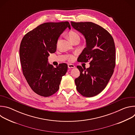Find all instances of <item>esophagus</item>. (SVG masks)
<instances>
[{
    "label": "esophagus",
    "mask_w": 135,
    "mask_h": 135,
    "mask_svg": "<svg viewBox=\"0 0 135 135\" xmlns=\"http://www.w3.org/2000/svg\"><path fill=\"white\" fill-rule=\"evenodd\" d=\"M68 67L69 68H75V66L73 64H69L68 65Z\"/></svg>",
    "instance_id": "34e87169"
}]
</instances>
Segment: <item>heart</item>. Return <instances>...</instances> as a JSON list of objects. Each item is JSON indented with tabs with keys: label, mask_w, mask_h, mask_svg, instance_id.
Segmentation results:
<instances>
[{
	"label": "heart",
	"mask_w": 135,
	"mask_h": 135,
	"mask_svg": "<svg viewBox=\"0 0 135 135\" xmlns=\"http://www.w3.org/2000/svg\"><path fill=\"white\" fill-rule=\"evenodd\" d=\"M68 38L70 39V40L73 42L74 43L75 41H80V35L76 31H74V30H71V31H69L68 33ZM60 41V38H59L58 40H57V43H58ZM74 59V56L73 55H69V57H68V59L69 60H71Z\"/></svg>",
	"instance_id": "heart-1"
}]
</instances>
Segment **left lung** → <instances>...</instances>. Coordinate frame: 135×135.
Returning a JSON list of instances; mask_svg holds the SVG:
<instances>
[{
    "mask_svg": "<svg viewBox=\"0 0 135 135\" xmlns=\"http://www.w3.org/2000/svg\"><path fill=\"white\" fill-rule=\"evenodd\" d=\"M72 27L85 37L86 46L79 56L81 62H90V67H77L80 75L75 80L76 89L84 97L100 93L107 85L115 66V46L112 35L101 26L91 22H75Z\"/></svg>",
    "mask_w": 135,
    "mask_h": 135,
    "instance_id": "left-lung-1",
    "label": "left lung"
}]
</instances>
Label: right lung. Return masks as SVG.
I'll use <instances>...</instances> for the list:
<instances>
[{
	"instance_id": "add662e5",
	"label": "right lung",
	"mask_w": 135,
	"mask_h": 135,
	"mask_svg": "<svg viewBox=\"0 0 135 135\" xmlns=\"http://www.w3.org/2000/svg\"><path fill=\"white\" fill-rule=\"evenodd\" d=\"M67 27L70 29L68 21L44 23L27 33L21 41L19 52L23 74L33 92L42 97L57 91L67 71L65 63L56 68L47 63L50 53L56 51L58 38Z\"/></svg>"
}]
</instances>
